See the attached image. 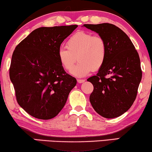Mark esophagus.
Returning a JSON list of instances; mask_svg holds the SVG:
<instances>
[{
    "label": "esophagus",
    "instance_id": "34e87169",
    "mask_svg": "<svg viewBox=\"0 0 152 152\" xmlns=\"http://www.w3.org/2000/svg\"><path fill=\"white\" fill-rule=\"evenodd\" d=\"M85 81H86L85 80H77V82L80 83V84H82V83L84 82Z\"/></svg>",
    "mask_w": 152,
    "mask_h": 152
}]
</instances>
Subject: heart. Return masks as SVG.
I'll list each match as a JSON object with an SVG mask.
<instances>
[{
	"mask_svg": "<svg viewBox=\"0 0 152 152\" xmlns=\"http://www.w3.org/2000/svg\"><path fill=\"white\" fill-rule=\"evenodd\" d=\"M66 48L58 50L57 58L66 70H71L77 58L80 61L70 73L82 77L91 70L97 71L104 64L107 56V43L102 37L80 31L72 34L66 42Z\"/></svg>",
	"mask_w": 152,
	"mask_h": 152,
	"instance_id": "b5f03b06",
	"label": "heart"
}]
</instances>
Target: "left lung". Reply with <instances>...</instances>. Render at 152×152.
<instances>
[{
    "mask_svg": "<svg viewBox=\"0 0 152 152\" xmlns=\"http://www.w3.org/2000/svg\"><path fill=\"white\" fill-rule=\"evenodd\" d=\"M84 26L97 32L107 45L104 64L96 75L87 80L94 88L90 102L102 117H119L130 109L138 93L142 79L138 53L127 35L115 25L84 24Z\"/></svg>",
    "mask_w": 152,
    "mask_h": 152,
    "instance_id": "left-lung-1",
    "label": "left lung"
}]
</instances>
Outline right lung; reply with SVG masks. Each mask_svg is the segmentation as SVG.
Listing matches in <instances>:
<instances>
[{
  "instance_id": "obj_1",
  "label": "right lung",
  "mask_w": 152,
  "mask_h": 152,
  "mask_svg": "<svg viewBox=\"0 0 152 152\" xmlns=\"http://www.w3.org/2000/svg\"><path fill=\"white\" fill-rule=\"evenodd\" d=\"M77 28V25H72L37 28L14 50L10 78L18 104L33 117L55 118L75 86L76 79L64 70L57 52Z\"/></svg>"
}]
</instances>
